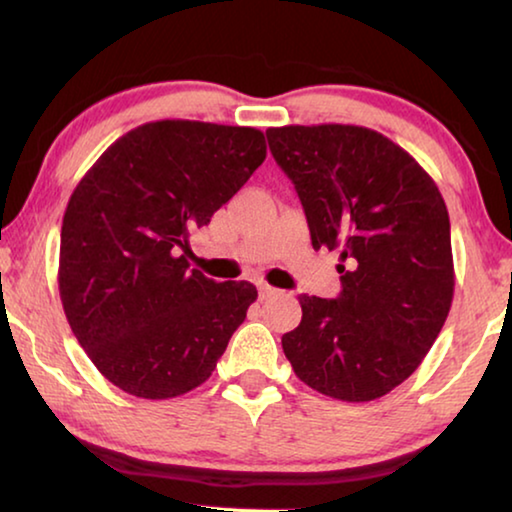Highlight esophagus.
Masks as SVG:
<instances>
[{"label": "esophagus", "instance_id": "34e87169", "mask_svg": "<svg viewBox=\"0 0 512 512\" xmlns=\"http://www.w3.org/2000/svg\"><path fill=\"white\" fill-rule=\"evenodd\" d=\"M257 289H259V299H269V296L278 294V289L271 287V285H259Z\"/></svg>", "mask_w": 512, "mask_h": 512}]
</instances>
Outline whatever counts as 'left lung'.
Returning a JSON list of instances; mask_svg holds the SVG:
<instances>
[{
	"instance_id": "1",
	"label": "left lung",
	"mask_w": 512,
	"mask_h": 512,
	"mask_svg": "<svg viewBox=\"0 0 512 512\" xmlns=\"http://www.w3.org/2000/svg\"><path fill=\"white\" fill-rule=\"evenodd\" d=\"M292 179L312 248L338 250V299L301 294V324L282 352L303 384L370 402L414 375L453 303L451 220L414 156L352 124L269 128Z\"/></svg>"
}]
</instances>
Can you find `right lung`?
I'll use <instances>...</instances> for the list:
<instances>
[{
  "label": "right lung",
  "mask_w": 512,
  "mask_h": 512,
  "mask_svg": "<svg viewBox=\"0 0 512 512\" xmlns=\"http://www.w3.org/2000/svg\"><path fill=\"white\" fill-rule=\"evenodd\" d=\"M264 158L257 128L149 121L75 186L61 223V305L91 363L121 391L177 398L216 370L257 289L190 269L188 236Z\"/></svg>",
  "instance_id": "add662e5"
}]
</instances>
